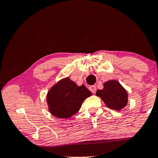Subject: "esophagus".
I'll return each mask as SVG.
<instances>
[{
    "label": "esophagus",
    "mask_w": 158,
    "mask_h": 158,
    "mask_svg": "<svg viewBox=\"0 0 158 158\" xmlns=\"http://www.w3.org/2000/svg\"><path fill=\"white\" fill-rule=\"evenodd\" d=\"M89 90H90L91 92L93 93V94H94V93H96V87L95 85H92V86H90V87H89Z\"/></svg>",
    "instance_id": "34e87169"
}]
</instances>
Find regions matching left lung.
<instances>
[{"label":"left lung","instance_id":"1","mask_svg":"<svg viewBox=\"0 0 158 158\" xmlns=\"http://www.w3.org/2000/svg\"><path fill=\"white\" fill-rule=\"evenodd\" d=\"M104 88L96 91L106 106L113 110H121L127 106L128 94L117 80H109L104 83Z\"/></svg>","mask_w":158,"mask_h":158}]
</instances>
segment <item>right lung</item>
<instances>
[{
	"label": "right lung",
	"instance_id": "obj_1",
	"mask_svg": "<svg viewBox=\"0 0 158 158\" xmlns=\"http://www.w3.org/2000/svg\"><path fill=\"white\" fill-rule=\"evenodd\" d=\"M92 95L84 85L78 86L69 77L64 78L51 87L46 96L48 111L60 118H69L81 108L85 98Z\"/></svg>",
	"mask_w": 158,
	"mask_h": 158
}]
</instances>
